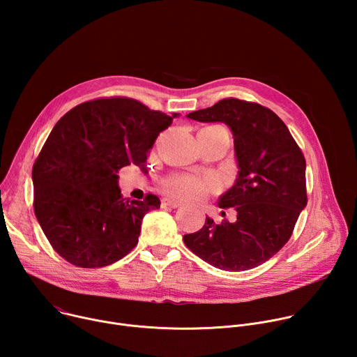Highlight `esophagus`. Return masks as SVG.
<instances>
[{
  "label": "esophagus",
  "mask_w": 357,
  "mask_h": 357,
  "mask_svg": "<svg viewBox=\"0 0 357 357\" xmlns=\"http://www.w3.org/2000/svg\"><path fill=\"white\" fill-rule=\"evenodd\" d=\"M162 208H171V209H175V208H179L181 203L178 200H172V199H162V203H161Z\"/></svg>",
  "instance_id": "1"
}]
</instances>
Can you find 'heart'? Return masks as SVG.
<instances>
[{
    "mask_svg": "<svg viewBox=\"0 0 357 357\" xmlns=\"http://www.w3.org/2000/svg\"><path fill=\"white\" fill-rule=\"evenodd\" d=\"M222 128V127H211ZM215 185L212 181L190 174H176L164 181L162 189L172 197L176 199H192L200 197L213 190Z\"/></svg>",
    "mask_w": 357,
    "mask_h": 357,
    "instance_id": "obj_1",
    "label": "heart"
}]
</instances>
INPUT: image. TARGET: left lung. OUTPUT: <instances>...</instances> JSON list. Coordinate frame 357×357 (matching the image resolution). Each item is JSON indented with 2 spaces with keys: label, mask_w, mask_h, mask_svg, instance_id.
I'll list each match as a JSON object with an SVG mask.
<instances>
[{
  "label": "left lung",
  "mask_w": 357,
  "mask_h": 357,
  "mask_svg": "<svg viewBox=\"0 0 357 357\" xmlns=\"http://www.w3.org/2000/svg\"><path fill=\"white\" fill-rule=\"evenodd\" d=\"M188 117L225 123L233 132L238 175L218 205L234 208L237 219L216 225L206 218L205 226L185 234L183 241L216 268L251 270L284 247L307 206V164L302 151L284 121L259 103L223 98Z\"/></svg>",
  "instance_id": "left-lung-1"
}]
</instances>
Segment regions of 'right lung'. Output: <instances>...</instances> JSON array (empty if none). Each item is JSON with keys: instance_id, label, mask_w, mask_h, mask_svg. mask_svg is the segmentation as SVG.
<instances>
[{"instance_id": "right-lung-1", "label": "right lung", "mask_w": 357, "mask_h": 357, "mask_svg": "<svg viewBox=\"0 0 357 357\" xmlns=\"http://www.w3.org/2000/svg\"><path fill=\"white\" fill-rule=\"evenodd\" d=\"M178 113L149 110L128 97L96 98L68 112L50 131L32 168L33 211L50 245L73 266L106 267L137 245L158 196L123 197L119 171L142 168Z\"/></svg>"}]
</instances>
